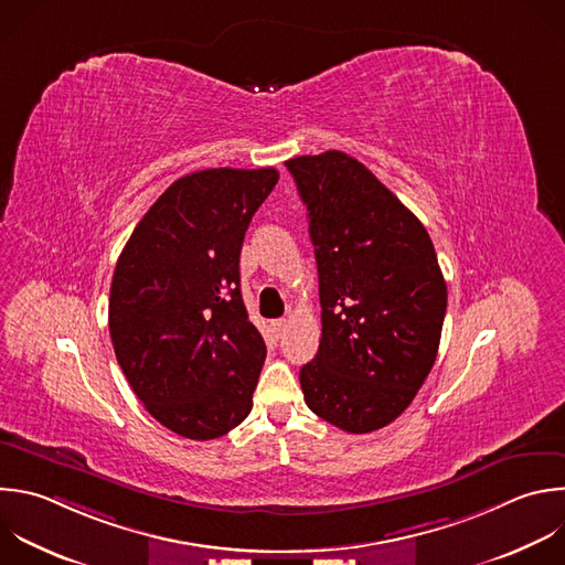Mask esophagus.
Listing matches in <instances>:
<instances>
[{"label": "esophagus", "instance_id": "obj_1", "mask_svg": "<svg viewBox=\"0 0 565 565\" xmlns=\"http://www.w3.org/2000/svg\"><path fill=\"white\" fill-rule=\"evenodd\" d=\"M273 332H275L277 337H281V334L286 332V319H275V321H273Z\"/></svg>", "mask_w": 565, "mask_h": 565}]
</instances>
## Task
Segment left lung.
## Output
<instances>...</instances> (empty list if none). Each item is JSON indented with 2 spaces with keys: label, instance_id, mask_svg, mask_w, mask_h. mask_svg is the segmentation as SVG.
<instances>
[{
  "label": "left lung",
  "instance_id": "8db88e82",
  "mask_svg": "<svg viewBox=\"0 0 565 565\" xmlns=\"http://www.w3.org/2000/svg\"><path fill=\"white\" fill-rule=\"evenodd\" d=\"M308 211L321 341L299 370L308 408L365 435L395 422L430 374L448 290L424 224L354 157L286 161Z\"/></svg>",
  "mask_w": 565,
  "mask_h": 565
}]
</instances>
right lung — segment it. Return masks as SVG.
<instances>
[{"label": "right lung", "instance_id": "obj_1", "mask_svg": "<svg viewBox=\"0 0 565 565\" xmlns=\"http://www.w3.org/2000/svg\"><path fill=\"white\" fill-rule=\"evenodd\" d=\"M275 168H209L177 179L124 246L108 301L117 361L146 411L195 441L250 408L266 343L239 290V253Z\"/></svg>", "mask_w": 565, "mask_h": 565}]
</instances>
